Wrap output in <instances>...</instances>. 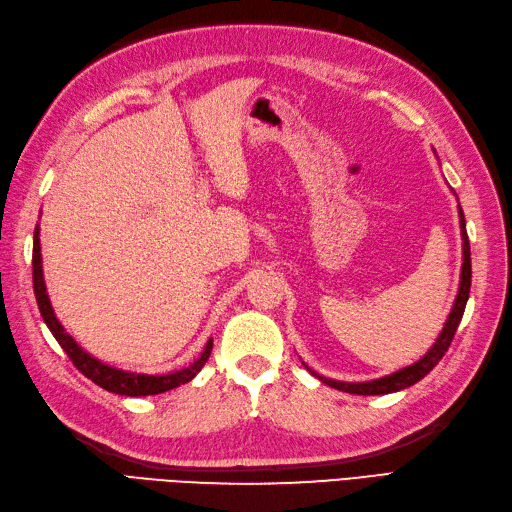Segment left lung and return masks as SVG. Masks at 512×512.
<instances>
[{
	"mask_svg": "<svg viewBox=\"0 0 512 512\" xmlns=\"http://www.w3.org/2000/svg\"><path fill=\"white\" fill-rule=\"evenodd\" d=\"M460 232H462V274H460V287H458V295H456V302H453V309L447 317L445 328H442V333L438 335L436 344L431 346L423 357H420L412 366H407L399 372H392L388 377H381V379H372V381H363V383H346V381H335V379H326L322 374L313 372L309 366V372L315 374L317 379L322 383L331 385L335 390H342L348 394H361V396H372V394H390V392H399L410 388V385L418 383L423 377L434 370L436 363L445 357V352L451 346V339L458 331V324L464 315V306H467L469 300V291H471V247H469V236H467V223H464V214L460 208Z\"/></svg>",
	"mask_w": 512,
	"mask_h": 512,
	"instance_id": "left-lung-1",
	"label": "left lung"
}]
</instances>
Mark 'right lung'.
Segmentation results:
<instances>
[{
	"instance_id": "right-lung-1",
	"label": "right lung",
	"mask_w": 512,
	"mask_h": 512,
	"mask_svg": "<svg viewBox=\"0 0 512 512\" xmlns=\"http://www.w3.org/2000/svg\"><path fill=\"white\" fill-rule=\"evenodd\" d=\"M32 285H34V298H37L39 311L43 322L48 324L50 333L54 335L56 342L67 352V357L72 359L74 366L81 370L87 379H92L102 390L122 394V396H149V394H162L173 388H179L188 381L197 377V372L206 366V361L212 352V339H208L206 348L199 355L197 361H192L190 366L168 372V374H138V372H124L120 368L107 366L100 359L89 355L74 342L72 335L65 333L61 322L56 320L54 309L48 298V291H45V280H43V267H41V238H39V225L34 227V241H32Z\"/></svg>"
}]
</instances>
